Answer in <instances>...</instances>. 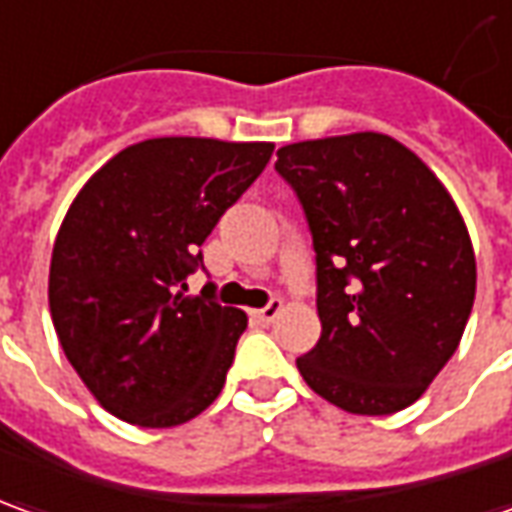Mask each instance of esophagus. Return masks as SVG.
I'll return each mask as SVG.
<instances>
[{"label":"esophagus","mask_w":512,"mask_h":512,"mask_svg":"<svg viewBox=\"0 0 512 512\" xmlns=\"http://www.w3.org/2000/svg\"><path fill=\"white\" fill-rule=\"evenodd\" d=\"M280 314H283V300H271L266 308L252 311V319H257L260 325H269V322H274Z\"/></svg>","instance_id":"obj_1"}]
</instances>
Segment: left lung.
I'll use <instances>...</instances> for the list:
<instances>
[{
    "instance_id": "left-lung-1",
    "label": "left lung",
    "mask_w": 512,
    "mask_h": 512,
    "mask_svg": "<svg viewBox=\"0 0 512 512\" xmlns=\"http://www.w3.org/2000/svg\"><path fill=\"white\" fill-rule=\"evenodd\" d=\"M274 168L314 235L322 336L297 358L305 384L350 415L412 406L474 308V246L446 184L378 131L291 142Z\"/></svg>"
}]
</instances>
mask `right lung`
<instances>
[{
    "label": "right lung",
    "instance_id": "1",
    "mask_svg": "<svg viewBox=\"0 0 512 512\" xmlns=\"http://www.w3.org/2000/svg\"><path fill=\"white\" fill-rule=\"evenodd\" d=\"M274 142L156 137L89 176L52 246L50 314L95 401L142 429H170L227 381L246 314L187 294L198 246L269 165Z\"/></svg>",
    "mask_w": 512,
    "mask_h": 512
}]
</instances>
